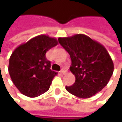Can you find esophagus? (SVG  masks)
Returning a JSON list of instances; mask_svg holds the SVG:
<instances>
[{"mask_svg": "<svg viewBox=\"0 0 122 122\" xmlns=\"http://www.w3.org/2000/svg\"><path fill=\"white\" fill-rule=\"evenodd\" d=\"M66 72V70L65 68H63V69L61 70V74H65Z\"/></svg>", "mask_w": 122, "mask_h": 122, "instance_id": "esophagus-1", "label": "esophagus"}]
</instances>
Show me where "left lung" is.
<instances>
[{"label": "left lung", "mask_w": 122, "mask_h": 122, "mask_svg": "<svg viewBox=\"0 0 122 122\" xmlns=\"http://www.w3.org/2000/svg\"><path fill=\"white\" fill-rule=\"evenodd\" d=\"M59 44L71 59L70 71L76 80L67 92L80 98H90L107 85L114 71V63L106 48L82 34L59 38Z\"/></svg>", "instance_id": "8db88e82"}]
</instances>
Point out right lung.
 <instances>
[{
	"instance_id": "add662e5",
	"label": "right lung",
	"mask_w": 122,
	"mask_h": 122,
	"mask_svg": "<svg viewBox=\"0 0 122 122\" xmlns=\"http://www.w3.org/2000/svg\"><path fill=\"white\" fill-rule=\"evenodd\" d=\"M57 44L55 38L41 35L21 44L13 51L8 72L13 83L22 94L36 97L49 90L57 72L50 69L51 62L46 59V53Z\"/></svg>"
}]
</instances>
